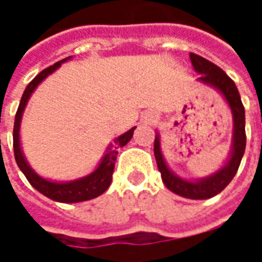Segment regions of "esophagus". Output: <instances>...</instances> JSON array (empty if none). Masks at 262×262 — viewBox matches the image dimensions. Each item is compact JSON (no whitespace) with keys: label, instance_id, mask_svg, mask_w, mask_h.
I'll return each mask as SVG.
<instances>
[{"label":"esophagus","instance_id":"obj_1","mask_svg":"<svg viewBox=\"0 0 262 262\" xmlns=\"http://www.w3.org/2000/svg\"><path fill=\"white\" fill-rule=\"evenodd\" d=\"M154 120H156V116H154V115L146 116V122H150V123H151V122H154Z\"/></svg>","mask_w":262,"mask_h":262}]
</instances>
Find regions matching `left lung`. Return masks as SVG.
Returning <instances> with one entry per match:
<instances>
[{
  "instance_id": "8db88e82",
  "label": "left lung",
  "mask_w": 262,
  "mask_h": 262,
  "mask_svg": "<svg viewBox=\"0 0 262 262\" xmlns=\"http://www.w3.org/2000/svg\"><path fill=\"white\" fill-rule=\"evenodd\" d=\"M189 59L195 73L199 74L196 78L198 82L220 94V97L225 99L230 109L231 118H233V135H231L229 157L226 159L219 170H216L209 176L195 178V180L184 178L174 172L170 165L167 164L161 150L159 132H156V139H154V156H156L157 167L161 172L163 182L171 192L188 199H209L222 192L230 184L240 167L246 150V112L236 84L223 70L198 54L189 53Z\"/></svg>"
}]
</instances>
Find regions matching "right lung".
Instances as JSON below:
<instances>
[{"label": "right lung", "mask_w": 262, "mask_h": 262, "mask_svg": "<svg viewBox=\"0 0 262 262\" xmlns=\"http://www.w3.org/2000/svg\"><path fill=\"white\" fill-rule=\"evenodd\" d=\"M71 59L73 57L70 56L67 59L60 60L56 64L45 69L40 74H37L28 84L26 90L24 91V95L20 98L19 106H18L16 115H15L14 123V153L19 170L24 172L26 180L31 182V185L36 191L43 193L49 199H53L56 202L63 203H77L90 201V199H94V198L102 195L108 189L111 182H112V174H114L118 150L127 144V142L133 136V132L136 129V126H133L132 129L125 132L123 135L116 137L114 143H109V146L105 150L101 161L95 167V170L91 171L85 177H81V178H77V180H71V181H54V180H49V178L39 176L36 171L32 168L31 164L26 160L25 154H24L22 146H20V123H22V116H24V112H25L28 101L31 99L32 94L35 92L39 84H42L49 75L53 74L56 70L60 69V66Z\"/></svg>", "instance_id": "right-lung-1"}]
</instances>
